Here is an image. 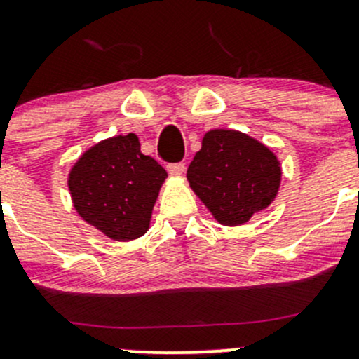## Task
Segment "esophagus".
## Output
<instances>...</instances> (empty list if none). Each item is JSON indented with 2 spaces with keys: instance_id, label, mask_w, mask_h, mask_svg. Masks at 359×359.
<instances>
[{
  "instance_id": "esophagus-1",
  "label": "esophagus",
  "mask_w": 359,
  "mask_h": 359,
  "mask_svg": "<svg viewBox=\"0 0 359 359\" xmlns=\"http://www.w3.org/2000/svg\"><path fill=\"white\" fill-rule=\"evenodd\" d=\"M166 170H168L170 175L179 177V175H182L184 172H186V165H184V163H172V165L166 166Z\"/></svg>"
}]
</instances>
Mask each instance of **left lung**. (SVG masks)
Instances as JSON below:
<instances>
[{
	"mask_svg": "<svg viewBox=\"0 0 359 359\" xmlns=\"http://www.w3.org/2000/svg\"><path fill=\"white\" fill-rule=\"evenodd\" d=\"M187 180L217 222L243 226L274 201L281 165L269 147L247 133L217 128L203 137Z\"/></svg>",
	"mask_w": 359,
	"mask_h": 359,
	"instance_id": "obj_1",
	"label": "left lung"
}]
</instances>
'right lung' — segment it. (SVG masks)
Instances as JSON below:
<instances>
[{"label": "right lung", "instance_id": "right-lung-1", "mask_svg": "<svg viewBox=\"0 0 359 359\" xmlns=\"http://www.w3.org/2000/svg\"><path fill=\"white\" fill-rule=\"evenodd\" d=\"M166 170L140 153L135 133L90 147L72 165L69 193L78 215L114 241L147 233Z\"/></svg>", "mask_w": 359, "mask_h": 359}]
</instances>
